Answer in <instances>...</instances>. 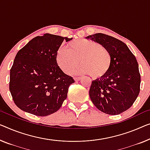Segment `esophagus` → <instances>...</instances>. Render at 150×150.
I'll use <instances>...</instances> for the list:
<instances>
[{
	"label": "esophagus",
	"mask_w": 150,
	"mask_h": 150,
	"mask_svg": "<svg viewBox=\"0 0 150 150\" xmlns=\"http://www.w3.org/2000/svg\"><path fill=\"white\" fill-rule=\"evenodd\" d=\"M74 79H75V81H79V80L81 79V77H74Z\"/></svg>",
	"instance_id": "esophagus-1"
}]
</instances>
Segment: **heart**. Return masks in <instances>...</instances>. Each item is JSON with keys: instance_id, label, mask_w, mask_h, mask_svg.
Returning <instances> with one entry per match:
<instances>
[{"instance_id": "1", "label": "heart", "mask_w": 150, "mask_h": 150, "mask_svg": "<svg viewBox=\"0 0 150 150\" xmlns=\"http://www.w3.org/2000/svg\"><path fill=\"white\" fill-rule=\"evenodd\" d=\"M81 63L73 73L89 74L93 79H102L108 74L112 64V56L106 48L88 40L69 42L66 48L58 50L57 62L60 69L69 73Z\"/></svg>"}]
</instances>
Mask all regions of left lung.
<instances>
[{"mask_svg": "<svg viewBox=\"0 0 150 150\" xmlns=\"http://www.w3.org/2000/svg\"><path fill=\"white\" fill-rule=\"evenodd\" d=\"M86 38L101 44L112 56L108 74L91 82L90 99L99 110L119 115L128 110L139 95L141 76L137 59L128 46L115 38L98 33Z\"/></svg>", "mask_w": 150, "mask_h": 150, "instance_id": "obj_1", "label": "left lung"}]
</instances>
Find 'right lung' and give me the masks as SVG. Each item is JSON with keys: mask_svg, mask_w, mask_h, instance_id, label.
I'll return each mask as SVG.
<instances>
[{"mask_svg": "<svg viewBox=\"0 0 150 150\" xmlns=\"http://www.w3.org/2000/svg\"><path fill=\"white\" fill-rule=\"evenodd\" d=\"M72 39L45 33L17 52L10 71L9 89L18 108L39 117L59 110L75 81L58 66L57 54L63 40Z\"/></svg>", "mask_w": 150, "mask_h": 150, "instance_id": "right-lung-1", "label": "right lung"}]
</instances>
